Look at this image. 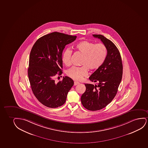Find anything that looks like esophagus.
Listing matches in <instances>:
<instances>
[{
  "label": "esophagus",
  "mask_w": 148,
  "mask_h": 148,
  "mask_svg": "<svg viewBox=\"0 0 148 148\" xmlns=\"http://www.w3.org/2000/svg\"><path fill=\"white\" fill-rule=\"evenodd\" d=\"M79 84V82H74V85H75V86H76V85Z\"/></svg>",
  "instance_id": "esophagus-1"
}]
</instances>
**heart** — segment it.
I'll use <instances>...</instances> for the list:
<instances>
[{"label":"heart","mask_w":148,"mask_h":148,"mask_svg":"<svg viewBox=\"0 0 148 148\" xmlns=\"http://www.w3.org/2000/svg\"><path fill=\"white\" fill-rule=\"evenodd\" d=\"M75 49L83 56L80 67L73 66L66 71L69 77L76 81H80L88 74V69L94 71L101 67L107 57L106 47L103 43L95 44L90 41H81L75 45ZM72 51L66 49L62 54V60L65 65L71 64Z\"/></svg>","instance_id":"heart-1"}]
</instances>
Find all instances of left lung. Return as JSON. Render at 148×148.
I'll return each instance as SVG.
<instances>
[{
	"label": "left lung",
	"mask_w": 148,
	"mask_h": 148,
	"mask_svg": "<svg viewBox=\"0 0 148 148\" xmlns=\"http://www.w3.org/2000/svg\"><path fill=\"white\" fill-rule=\"evenodd\" d=\"M101 39L107 49V57L101 67L89 79L97 84H86V90L81 97L83 106L95 111L104 108L116 95L122 79L123 64L119 51L114 43L101 34H93Z\"/></svg>",
	"instance_id": "8db88e82"
}]
</instances>
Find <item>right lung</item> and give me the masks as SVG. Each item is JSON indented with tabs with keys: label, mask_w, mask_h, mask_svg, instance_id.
Wrapping results in <instances>:
<instances>
[{
	"label": "right lung",
	"mask_w": 148,
	"mask_h": 148,
	"mask_svg": "<svg viewBox=\"0 0 148 148\" xmlns=\"http://www.w3.org/2000/svg\"><path fill=\"white\" fill-rule=\"evenodd\" d=\"M77 36L53 32L38 39L32 47L29 60L28 76L32 91L42 105L51 108L62 106L74 84L68 77L55 82L56 75H62V53L65 46Z\"/></svg>",
	"instance_id": "1"
}]
</instances>
